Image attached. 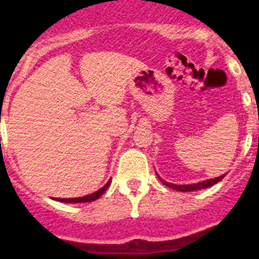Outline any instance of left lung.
<instances>
[{
  "mask_svg": "<svg viewBox=\"0 0 259 259\" xmlns=\"http://www.w3.org/2000/svg\"><path fill=\"white\" fill-rule=\"evenodd\" d=\"M226 175L218 176V178H215V179H209L205 180V182L197 183V184H184V185H178V184H171V183L163 182L164 185H167L168 188H172L175 191H180V192H193V191H198V189H205L209 188V187H212L214 184H217L218 182H221Z\"/></svg>",
  "mask_w": 259,
  "mask_h": 259,
  "instance_id": "obj_1",
  "label": "left lung"
}]
</instances>
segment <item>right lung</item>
Masks as SVG:
<instances>
[{"mask_svg":"<svg viewBox=\"0 0 259 259\" xmlns=\"http://www.w3.org/2000/svg\"><path fill=\"white\" fill-rule=\"evenodd\" d=\"M110 185V180L106 183V184L102 187L101 189H98L97 192H95V193L92 194H88V196H84V197H77V198H56L57 201H61V202H68V203H77V202H92V201L97 200V198H100L102 196V194L105 193V192L107 191V188H109Z\"/></svg>","mask_w":259,"mask_h":259,"instance_id":"1","label":"right lung"}]
</instances>
